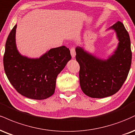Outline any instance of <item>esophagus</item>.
<instances>
[{
    "instance_id": "obj_1",
    "label": "esophagus",
    "mask_w": 135,
    "mask_h": 135,
    "mask_svg": "<svg viewBox=\"0 0 135 135\" xmlns=\"http://www.w3.org/2000/svg\"><path fill=\"white\" fill-rule=\"evenodd\" d=\"M70 53L71 55H72V57L73 58H74L75 57V55H76V53H75V48H72L70 49Z\"/></svg>"
}]
</instances>
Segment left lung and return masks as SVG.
I'll list each match as a JSON object with an SVG mask.
<instances>
[{"mask_svg": "<svg viewBox=\"0 0 135 135\" xmlns=\"http://www.w3.org/2000/svg\"><path fill=\"white\" fill-rule=\"evenodd\" d=\"M116 32L118 44L107 59L94 56L83 48H75L76 60L80 65L79 80L82 90L92 98H104L116 94L128 77L132 53L129 34L118 21L107 30Z\"/></svg>", "mask_w": 135, "mask_h": 135, "instance_id": "obj_1", "label": "left lung"}]
</instances>
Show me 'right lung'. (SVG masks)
<instances>
[{
    "label": "right lung",
    "mask_w": 135,
    "mask_h": 135,
    "mask_svg": "<svg viewBox=\"0 0 135 135\" xmlns=\"http://www.w3.org/2000/svg\"><path fill=\"white\" fill-rule=\"evenodd\" d=\"M17 24L9 33L6 43L4 67L10 83L23 96L42 100L51 96L56 87L58 75L70 60V51L66 46L51 48L40 58L22 55L17 48Z\"/></svg>",
    "instance_id": "right-lung-1"
}]
</instances>
